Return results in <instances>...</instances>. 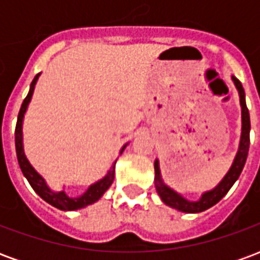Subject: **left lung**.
<instances>
[{
  "mask_svg": "<svg viewBox=\"0 0 260 260\" xmlns=\"http://www.w3.org/2000/svg\"><path fill=\"white\" fill-rule=\"evenodd\" d=\"M231 79L234 82L235 87L240 94V104H241V117H242V131H241V141L238 152L235 154L233 166L230 167L229 173L224 175V178L220 181L216 188H213L212 191H207L202 193L201 199L196 202L188 201L185 198H182L180 193H177L174 189H171L167 186L161 180V174H160V167H158V160L154 161V185H156V191L158 196L161 198V201L167 205V206L177 209L180 212L185 213H201L207 210L209 207L214 206L217 202L223 199L224 196L227 195L230 188L234 185V182L238 180L241 171L245 166L246 157H248V150H249V132H251V119H249V111L246 107L245 103V91L244 87L241 85V82L235 76H231Z\"/></svg>",
  "mask_w": 260,
  "mask_h": 260,
  "instance_id": "obj_1",
  "label": "left lung"
}]
</instances>
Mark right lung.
Here are the masks:
<instances>
[{
    "instance_id": "1",
    "label": "right lung",
    "mask_w": 260,
    "mask_h": 260,
    "mask_svg": "<svg viewBox=\"0 0 260 260\" xmlns=\"http://www.w3.org/2000/svg\"><path fill=\"white\" fill-rule=\"evenodd\" d=\"M40 74H37L35 76V79L31 80L30 89H29V93L27 96L22 103L20 106L19 114H18V122H16V128H15V147H16V156H18V161H19V167L22 170V173L26 177V180L29 181V184L31 185V188L36 191V193L42 199L50 203L51 206L57 207L59 210H78V209H82V207H86L97 202L103 196V193L107 191L108 188L111 186L114 181V177H115V163L110 167L107 175L102 178L100 181H97L94 184H91L87 189H86L85 193H82L80 196H76V198H72L65 193V191L54 192L51 191L48 185L46 184V181L43 178L42 175L37 173L36 170L33 169L30 166V163L27 161V158L25 156V152H23V136H22V122H23V117H25L26 110H27V106L31 100V96H33V90H35V86H36V82L39 79ZM126 146V145H125ZM125 146L121 149V153L125 149Z\"/></svg>"
}]
</instances>
